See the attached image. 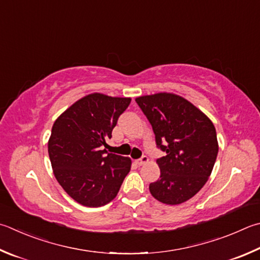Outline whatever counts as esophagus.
<instances>
[{"instance_id":"34e87169","label":"esophagus","mask_w":260,"mask_h":260,"mask_svg":"<svg viewBox=\"0 0 260 260\" xmlns=\"http://www.w3.org/2000/svg\"><path fill=\"white\" fill-rule=\"evenodd\" d=\"M148 161H149V158H148V157H142L141 159L135 160V164L139 165V166H142V165L146 164Z\"/></svg>"}]
</instances>
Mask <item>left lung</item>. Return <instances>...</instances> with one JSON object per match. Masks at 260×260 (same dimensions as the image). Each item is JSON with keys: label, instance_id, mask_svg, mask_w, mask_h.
<instances>
[{"label": "left lung", "instance_id": "1", "mask_svg": "<svg viewBox=\"0 0 260 260\" xmlns=\"http://www.w3.org/2000/svg\"><path fill=\"white\" fill-rule=\"evenodd\" d=\"M148 118L158 148L160 178L149 190L158 201L179 205L208 181L218 153L215 126L200 109L177 94L160 92L135 99Z\"/></svg>", "mask_w": 260, "mask_h": 260}]
</instances>
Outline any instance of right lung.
Masks as SVG:
<instances>
[{"label":"right lung","instance_id":"1","mask_svg":"<svg viewBox=\"0 0 260 260\" xmlns=\"http://www.w3.org/2000/svg\"><path fill=\"white\" fill-rule=\"evenodd\" d=\"M131 98L92 93L64 110L52 127L48 143L56 181L85 207H101L116 198L132 160L108 153L106 141Z\"/></svg>","mask_w":260,"mask_h":260}]
</instances>
